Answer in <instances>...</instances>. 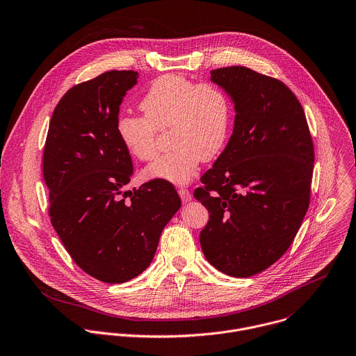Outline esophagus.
Segmentation results:
<instances>
[{
	"label": "esophagus",
	"mask_w": 356,
	"mask_h": 356,
	"mask_svg": "<svg viewBox=\"0 0 356 356\" xmlns=\"http://www.w3.org/2000/svg\"><path fill=\"white\" fill-rule=\"evenodd\" d=\"M178 193H179V196H181V199H182L184 203H188V202L192 200V195H191V192H189L188 189L179 188V189H178Z\"/></svg>",
	"instance_id": "obj_1"
}]
</instances>
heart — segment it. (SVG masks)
Wrapping results in <instances>:
<instances>
[{
    "mask_svg": "<svg viewBox=\"0 0 356 356\" xmlns=\"http://www.w3.org/2000/svg\"><path fill=\"white\" fill-rule=\"evenodd\" d=\"M143 116L121 115L118 134L139 161H150L159 152L157 131H170L172 150L146 168V177L172 184L189 182L199 164L216 157L225 146L232 122L228 94L217 84L197 83L179 74L154 80L140 101Z\"/></svg>",
    "mask_w": 356,
    "mask_h": 356,
    "instance_id": "obj_1",
    "label": "heart"
}]
</instances>
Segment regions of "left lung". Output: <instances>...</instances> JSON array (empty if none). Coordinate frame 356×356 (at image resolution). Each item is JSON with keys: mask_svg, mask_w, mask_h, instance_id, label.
<instances>
[{"mask_svg": "<svg viewBox=\"0 0 356 356\" xmlns=\"http://www.w3.org/2000/svg\"><path fill=\"white\" fill-rule=\"evenodd\" d=\"M235 104L234 134L195 199L209 210L200 232L207 261L248 277L291 245L311 200L314 142L301 104L280 80L244 66L211 70Z\"/></svg>", "mask_w": 356, "mask_h": 356, "instance_id": "1", "label": "left lung"}]
</instances>
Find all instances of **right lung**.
Here are the masks:
<instances>
[{"instance_id": "1", "label": "right lung", "mask_w": 356, "mask_h": 356, "mask_svg": "<svg viewBox=\"0 0 356 356\" xmlns=\"http://www.w3.org/2000/svg\"><path fill=\"white\" fill-rule=\"evenodd\" d=\"M136 79L134 70H111L72 87L52 113L44 147L51 224L73 261L105 283L142 273L181 207L164 179L124 192L134 165L116 125Z\"/></svg>"}]
</instances>
